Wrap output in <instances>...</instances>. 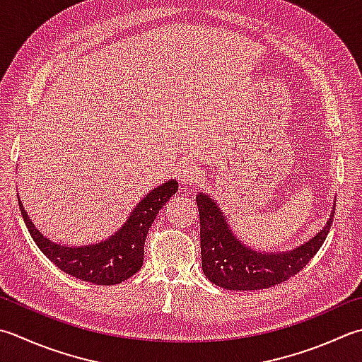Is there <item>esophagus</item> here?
Returning <instances> with one entry per match:
<instances>
[{
    "label": "esophagus",
    "mask_w": 362,
    "mask_h": 362,
    "mask_svg": "<svg viewBox=\"0 0 362 362\" xmlns=\"http://www.w3.org/2000/svg\"><path fill=\"white\" fill-rule=\"evenodd\" d=\"M177 175H179V180L185 183V185H196L197 180H199V171H197L193 163H182Z\"/></svg>",
    "instance_id": "obj_1"
}]
</instances>
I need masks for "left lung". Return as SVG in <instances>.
Returning <instances> with one entry per match:
<instances>
[{
    "mask_svg": "<svg viewBox=\"0 0 362 362\" xmlns=\"http://www.w3.org/2000/svg\"><path fill=\"white\" fill-rule=\"evenodd\" d=\"M196 202L201 219L204 274L218 287L228 290H262L293 278L320 250L334 216V211H331L323 230L296 250L262 254L233 237L223 211L210 196L199 193Z\"/></svg>",
    "mask_w": 362,
    "mask_h": 362,
    "instance_id": "1",
    "label": "left lung"
}]
</instances>
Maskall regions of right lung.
Wrapping results in <instances>:
<instances>
[{"mask_svg": "<svg viewBox=\"0 0 362 362\" xmlns=\"http://www.w3.org/2000/svg\"><path fill=\"white\" fill-rule=\"evenodd\" d=\"M177 182L169 180L152 189L130 214V218L115 235L102 243L89 246H62L49 242L34 224L18 201L21 216L34 243L53 264L76 279L97 286L119 284L139 272L144 262L146 235L158 211L175 194Z\"/></svg>", "mask_w": 362, "mask_h": 362, "instance_id": "1", "label": "right lung"}]
</instances>
